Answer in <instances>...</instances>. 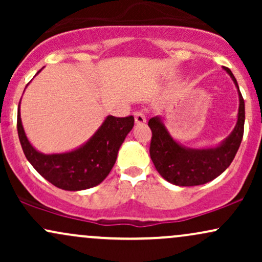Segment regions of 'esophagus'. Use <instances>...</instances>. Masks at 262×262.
Listing matches in <instances>:
<instances>
[{"label": "esophagus", "mask_w": 262, "mask_h": 262, "mask_svg": "<svg viewBox=\"0 0 262 262\" xmlns=\"http://www.w3.org/2000/svg\"><path fill=\"white\" fill-rule=\"evenodd\" d=\"M134 119L137 124H143V123L146 122V117L144 114L143 111H135L134 112Z\"/></svg>", "instance_id": "1"}]
</instances>
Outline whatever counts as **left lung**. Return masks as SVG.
Returning <instances> with one entry per match:
<instances>
[{
    "label": "left lung",
    "instance_id": "obj_1",
    "mask_svg": "<svg viewBox=\"0 0 262 262\" xmlns=\"http://www.w3.org/2000/svg\"><path fill=\"white\" fill-rule=\"evenodd\" d=\"M224 69L237 87L240 104L236 127L217 148L202 150L183 148L170 137L158 117L149 119L148 125L151 129L150 158L158 172L173 185L198 186L212 181L227 170L235 158L244 135L245 103L233 73L229 68Z\"/></svg>",
    "mask_w": 262,
    "mask_h": 262
}]
</instances>
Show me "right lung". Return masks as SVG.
<instances>
[{
    "mask_svg": "<svg viewBox=\"0 0 262 262\" xmlns=\"http://www.w3.org/2000/svg\"><path fill=\"white\" fill-rule=\"evenodd\" d=\"M133 125V116L122 118L110 116L83 146L65 154L44 155L27 139L19 110L17 114L18 137L26 158L45 180L66 191L91 188L103 181L112 170L118 150Z\"/></svg>",
    "mask_w": 262,
    "mask_h": 262,
    "instance_id": "1",
    "label": "right lung"
}]
</instances>
